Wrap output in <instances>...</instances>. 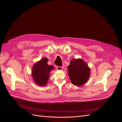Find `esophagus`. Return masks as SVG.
<instances>
[{
  "label": "esophagus",
  "mask_w": 122,
  "mask_h": 122,
  "mask_svg": "<svg viewBox=\"0 0 122 122\" xmlns=\"http://www.w3.org/2000/svg\"><path fill=\"white\" fill-rule=\"evenodd\" d=\"M63 69L64 68L62 67H58V66H57L56 67V70H58V71H61V70H63Z\"/></svg>",
  "instance_id": "esophagus-1"
}]
</instances>
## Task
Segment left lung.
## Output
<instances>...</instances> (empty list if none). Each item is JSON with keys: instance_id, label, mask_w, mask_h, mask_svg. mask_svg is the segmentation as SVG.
I'll return each instance as SVG.
<instances>
[{"instance_id": "left-lung-1", "label": "left lung", "mask_w": 122, "mask_h": 122, "mask_svg": "<svg viewBox=\"0 0 122 122\" xmlns=\"http://www.w3.org/2000/svg\"><path fill=\"white\" fill-rule=\"evenodd\" d=\"M68 75L75 86H81L89 78L91 70L87 64L81 58H73L68 66Z\"/></svg>"}]
</instances>
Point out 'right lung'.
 Segmentation results:
<instances>
[{
  "label": "right lung",
  "mask_w": 122,
  "mask_h": 122,
  "mask_svg": "<svg viewBox=\"0 0 122 122\" xmlns=\"http://www.w3.org/2000/svg\"><path fill=\"white\" fill-rule=\"evenodd\" d=\"M48 58L44 57L36 62L32 68L31 75L35 82L40 86H45L49 80L50 72L54 66L48 65Z\"/></svg>",
  "instance_id": "obj_1"
}]
</instances>
